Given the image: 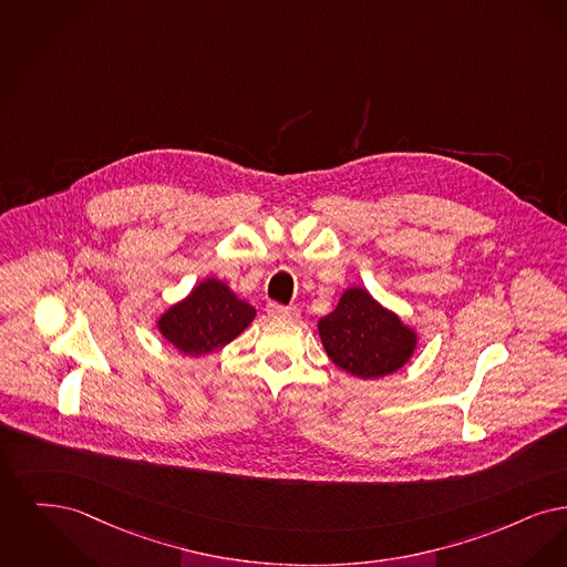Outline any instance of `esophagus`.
Here are the masks:
<instances>
[{"label": "esophagus", "instance_id": "obj_1", "mask_svg": "<svg viewBox=\"0 0 567 567\" xmlns=\"http://www.w3.org/2000/svg\"><path fill=\"white\" fill-rule=\"evenodd\" d=\"M267 311H269L271 318H277V320H296L298 318V309L296 307H284V305L271 302L267 307Z\"/></svg>", "mask_w": 567, "mask_h": 567}]
</instances>
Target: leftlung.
Here are the masks:
<instances>
[{"instance_id": "left-lung-1", "label": "left lung", "mask_w": 567, "mask_h": 567, "mask_svg": "<svg viewBox=\"0 0 567 567\" xmlns=\"http://www.w3.org/2000/svg\"><path fill=\"white\" fill-rule=\"evenodd\" d=\"M318 332L328 358L364 381L406 367L419 346L417 330L360 286L347 288Z\"/></svg>"}]
</instances>
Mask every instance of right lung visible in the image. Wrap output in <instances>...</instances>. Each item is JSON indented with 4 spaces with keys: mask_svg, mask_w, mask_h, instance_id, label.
I'll return each mask as SVG.
<instances>
[{
    "mask_svg": "<svg viewBox=\"0 0 567 567\" xmlns=\"http://www.w3.org/2000/svg\"><path fill=\"white\" fill-rule=\"evenodd\" d=\"M256 318V309L216 277L197 284L190 295L165 309L156 328L179 353L207 355L233 343Z\"/></svg>",
    "mask_w": 567,
    "mask_h": 567,
    "instance_id": "1",
    "label": "right lung"
}]
</instances>
